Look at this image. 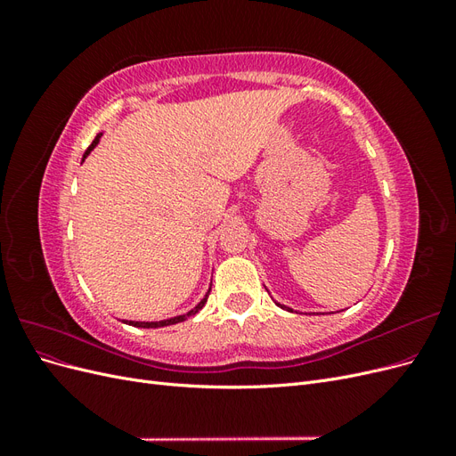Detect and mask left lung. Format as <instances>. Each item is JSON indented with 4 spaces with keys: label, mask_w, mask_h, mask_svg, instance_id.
Listing matches in <instances>:
<instances>
[{
    "label": "left lung",
    "mask_w": 456,
    "mask_h": 456,
    "mask_svg": "<svg viewBox=\"0 0 456 456\" xmlns=\"http://www.w3.org/2000/svg\"><path fill=\"white\" fill-rule=\"evenodd\" d=\"M278 306H281V305H278ZM281 308H285V306H281ZM289 310V308H287Z\"/></svg>",
    "instance_id": "1"
}]
</instances>
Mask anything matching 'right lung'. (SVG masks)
Masks as SVG:
<instances>
[{
	"label": "right lung",
	"mask_w": 456,
	"mask_h": 456,
	"mask_svg": "<svg viewBox=\"0 0 456 456\" xmlns=\"http://www.w3.org/2000/svg\"><path fill=\"white\" fill-rule=\"evenodd\" d=\"M99 139H101V134H96V139L91 142V146L86 150V154H84V159L91 154V150L99 144ZM209 293H211V289H209ZM209 293L205 295V298H201V302L200 305L194 308V310H190L188 314H184V315H176V317H171V320H163V322H129V325H134V327H144V329H156V327H167V325H175V323H181V322H184L186 317H190V315H196L203 306H205V302H207V297H209Z\"/></svg>",
	"instance_id": "1"
}]
</instances>
